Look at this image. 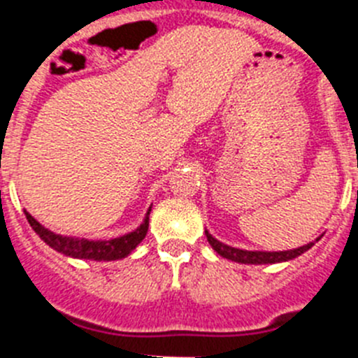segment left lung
Masks as SVG:
<instances>
[{
  "label": "left lung",
  "mask_w": 358,
  "mask_h": 358,
  "mask_svg": "<svg viewBox=\"0 0 358 358\" xmlns=\"http://www.w3.org/2000/svg\"><path fill=\"white\" fill-rule=\"evenodd\" d=\"M206 236H208V242H210L211 248H213L220 256H224V258H227V260H231V262H238V264H252V265L289 262V260H292V258H297L299 255H303L305 251H308V249L314 245V242H310V243H306V245H303V248L290 249V251H273V252L243 251V249L229 248V245H226V243L218 242V240L213 238V236H211L208 231H206ZM317 240H315V242H317Z\"/></svg>",
  "instance_id": "8db88e82"
}]
</instances>
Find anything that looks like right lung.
Masks as SVG:
<instances>
[{"label":"right lung","instance_id":"right-lung-1","mask_svg":"<svg viewBox=\"0 0 358 358\" xmlns=\"http://www.w3.org/2000/svg\"><path fill=\"white\" fill-rule=\"evenodd\" d=\"M27 220L31 226V229L36 231L41 240L48 243L50 248L55 249L57 252H62L71 258H80V260H96V262H110V260H122L125 256L131 255L138 243L145 238L148 231V215L150 210L147 211L143 224L138 229H134L129 235L118 236V238L110 240H87V238H75V236H64L57 235L53 231L46 229L43 224H39L36 218L27 213Z\"/></svg>","mask_w":358,"mask_h":358}]
</instances>
